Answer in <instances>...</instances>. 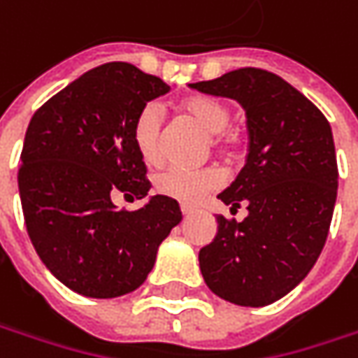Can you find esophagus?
<instances>
[{
    "label": "esophagus",
    "mask_w": 358,
    "mask_h": 358,
    "mask_svg": "<svg viewBox=\"0 0 358 358\" xmlns=\"http://www.w3.org/2000/svg\"><path fill=\"white\" fill-rule=\"evenodd\" d=\"M181 213L185 215V217H189V215L197 213V207H193V205H187V203H183V205H181Z\"/></svg>",
    "instance_id": "34e87169"
}]
</instances>
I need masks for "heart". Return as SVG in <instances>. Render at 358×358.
I'll return each mask as SVG.
<instances>
[{"mask_svg": "<svg viewBox=\"0 0 358 358\" xmlns=\"http://www.w3.org/2000/svg\"><path fill=\"white\" fill-rule=\"evenodd\" d=\"M185 113L207 131L215 133V145L227 147L233 139L225 133L231 121V109L213 97H189L183 103ZM133 141L145 163L157 165L163 159V109L157 103H147L133 123ZM223 177L217 169H189L183 165H171L155 179L161 195L185 203L199 201L205 193L221 185Z\"/></svg>", "mask_w": 358, "mask_h": 358, "instance_id": "1", "label": "heart"}]
</instances>
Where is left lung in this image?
<instances>
[{
  "label": "left lung",
  "instance_id": "8db88e82",
  "mask_svg": "<svg viewBox=\"0 0 358 358\" xmlns=\"http://www.w3.org/2000/svg\"><path fill=\"white\" fill-rule=\"evenodd\" d=\"M243 105L247 163L217 197L237 223L217 217V235L199 251L201 275L215 295L241 307H265L291 293L317 263L337 201L333 131L323 113L282 77L243 67L191 83Z\"/></svg>",
  "mask_w": 358,
  "mask_h": 358
}]
</instances>
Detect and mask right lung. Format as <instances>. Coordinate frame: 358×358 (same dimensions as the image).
<instances>
[{
	"instance_id": "obj_1",
	"label": "right lung",
	"mask_w": 358,
	"mask_h": 358,
	"mask_svg": "<svg viewBox=\"0 0 358 358\" xmlns=\"http://www.w3.org/2000/svg\"><path fill=\"white\" fill-rule=\"evenodd\" d=\"M169 91L135 65H99L41 105L29 121L17 175L25 227L51 275L79 295L113 299L139 289L159 245L179 225V203L149 197L119 211L113 197L145 199L149 181L133 123Z\"/></svg>"
}]
</instances>
